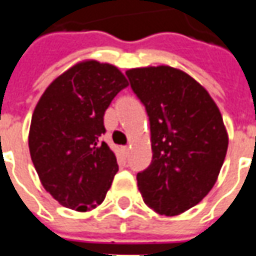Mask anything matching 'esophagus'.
<instances>
[{
    "label": "esophagus",
    "instance_id": "obj_1",
    "mask_svg": "<svg viewBox=\"0 0 256 256\" xmlns=\"http://www.w3.org/2000/svg\"><path fill=\"white\" fill-rule=\"evenodd\" d=\"M123 150H124V152H128V150H130V145H126V146H123Z\"/></svg>",
    "mask_w": 256,
    "mask_h": 256
}]
</instances>
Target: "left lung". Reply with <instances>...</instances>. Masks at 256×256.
I'll return each instance as SVG.
<instances>
[{
  "instance_id": "obj_1",
  "label": "left lung",
  "mask_w": 256,
  "mask_h": 256,
  "mask_svg": "<svg viewBox=\"0 0 256 256\" xmlns=\"http://www.w3.org/2000/svg\"><path fill=\"white\" fill-rule=\"evenodd\" d=\"M150 123L152 163L137 174L145 204L174 216L203 200L228 150L220 108L196 79L170 66L126 71Z\"/></svg>"
}]
</instances>
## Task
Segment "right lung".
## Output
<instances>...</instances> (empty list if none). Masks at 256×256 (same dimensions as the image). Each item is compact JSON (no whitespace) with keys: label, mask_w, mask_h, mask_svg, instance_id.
Masks as SVG:
<instances>
[{"label":"right lung","mask_w":256,"mask_h":256,"mask_svg":"<svg viewBox=\"0 0 256 256\" xmlns=\"http://www.w3.org/2000/svg\"><path fill=\"white\" fill-rule=\"evenodd\" d=\"M128 86L115 66L84 60L58 75L36 102L28 133L31 160L42 186L64 207L84 212L104 202L118 163L98 138L106 108Z\"/></svg>","instance_id":"right-lung-1"}]
</instances>
